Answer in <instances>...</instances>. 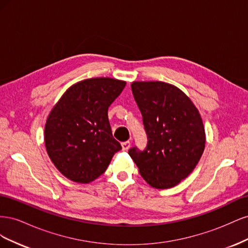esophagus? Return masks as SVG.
I'll return each mask as SVG.
<instances>
[{
  "label": "esophagus",
  "instance_id": "1",
  "mask_svg": "<svg viewBox=\"0 0 248 248\" xmlns=\"http://www.w3.org/2000/svg\"><path fill=\"white\" fill-rule=\"evenodd\" d=\"M130 145H131V144H130L129 140L122 142V150H123V151H127V150H128V149L130 148Z\"/></svg>",
  "mask_w": 248,
  "mask_h": 248
}]
</instances>
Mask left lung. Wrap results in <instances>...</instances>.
Masks as SVG:
<instances>
[{
  "mask_svg": "<svg viewBox=\"0 0 248 248\" xmlns=\"http://www.w3.org/2000/svg\"><path fill=\"white\" fill-rule=\"evenodd\" d=\"M131 90L148 136L144 151L128 154L145 181L167 189L182 181L197 167L206 144L202 120L183 91L163 81H133Z\"/></svg>",
  "mask_w": 248,
  "mask_h": 248,
  "instance_id": "obj_1",
  "label": "left lung"
}]
</instances>
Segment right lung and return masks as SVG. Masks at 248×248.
Returning <instances> with one entry per match:
<instances>
[{"label":"right lung","instance_id":"right-lung-1","mask_svg":"<svg viewBox=\"0 0 248 248\" xmlns=\"http://www.w3.org/2000/svg\"><path fill=\"white\" fill-rule=\"evenodd\" d=\"M125 86L126 81L109 78L80 80L67 89L50 110L44 128L46 151L71 181H94L122 149L112 137L108 110Z\"/></svg>","mask_w":248,"mask_h":248}]
</instances>
